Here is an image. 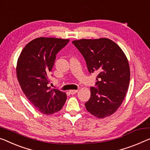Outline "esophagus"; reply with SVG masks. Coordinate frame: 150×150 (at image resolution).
Returning <instances> with one entry per match:
<instances>
[{"mask_svg": "<svg viewBox=\"0 0 150 150\" xmlns=\"http://www.w3.org/2000/svg\"><path fill=\"white\" fill-rule=\"evenodd\" d=\"M76 93H78V90H70V93L71 94H74Z\"/></svg>", "mask_w": 150, "mask_h": 150, "instance_id": "esophagus-1", "label": "esophagus"}]
</instances>
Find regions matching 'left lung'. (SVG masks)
<instances>
[{
  "instance_id": "left-lung-1",
  "label": "left lung",
  "mask_w": 150,
  "mask_h": 150,
  "mask_svg": "<svg viewBox=\"0 0 150 150\" xmlns=\"http://www.w3.org/2000/svg\"><path fill=\"white\" fill-rule=\"evenodd\" d=\"M86 62L90 73L98 74L96 87L91 88L86 110L99 119L113 114L125 97L130 81L128 59L121 48L108 38L72 41Z\"/></svg>"
}]
</instances>
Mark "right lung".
I'll return each instance as SVG.
<instances>
[{
  "mask_svg": "<svg viewBox=\"0 0 150 150\" xmlns=\"http://www.w3.org/2000/svg\"><path fill=\"white\" fill-rule=\"evenodd\" d=\"M68 41L59 38H36L25 45L18 58L16 72L21 88L43 114L52 115L60 110L67 98L64 92L47 85L57 53Z\"/></svg>",
  "mask_w": 150,
  "mask_h": 150,
  "instance_id": "obj_1",
  "label": "right lung"
}]
</instances>
